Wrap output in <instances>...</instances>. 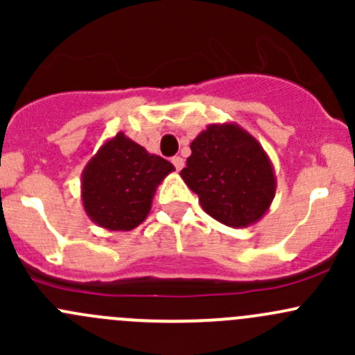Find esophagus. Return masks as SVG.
Listing matches in <instances>:
<instances>
[{"instance_id": "1", "label": "esophagus", "mask_w": 355, "mask_h": 355, "mask_svg": "<svg viewBox=\"0 0 355 355\" xmlns=\"http://www.w3.org/2000/svg\"><path fill=\"white\" fill-rule=\"evenodd\" d=\"M171 163H173V164H175V168H177V170L180 171L182 168H184V157H180V156L171 157Z\"/></svg>"}]
</instances>
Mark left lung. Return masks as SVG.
<instances>
[{"label": "left lung", "mask_w": 355, "mask_h": 355, "mask_svg": "<svg viewBox=\"0 0 355 355\" xmlns=\"http://www.w3.org/2000/svg\"><path fill=\"white\" fill-rule=\"evenodd\" d=\"M191 149L180 177L211 218L245 228L268 213L277 177L256 137L234 121L211 123L191 142Z\"/></svg>", "instance_id": "obj_1"}]
</instances>
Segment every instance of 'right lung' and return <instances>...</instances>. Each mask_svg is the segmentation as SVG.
I'll use <instances>...</instances> for the list:
<instances>
[{"mask_svg":"<svg viewBox=\"0 0 355 355\" xmlns=\"http://www.w3.org/2000/svg\"><path fill=\"white\" fill-rule=\"evenodd\" d=\"M173 170L170 161L118 132L103 142L82 171L85 214L106 230H134L148 218L157 185Z\"/></svg>","mask_w":355,"mask_h":355,"instance_id":"add662e5","label":"right lung"}]
</instances>
